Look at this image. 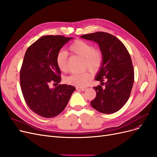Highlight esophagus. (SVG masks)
<instances>
[{
  "mask_svg": "<svg viewBox=\"0 0 157 157\" xmlns=\"http://www.w3.org/2000/svg\"><path fill=\"white\" fill-rule=\"evenodd\" d=\"M76 89L79 91H85L86 90V88H81V87H76Z\"/></svg>",
  "mask_w": 157,
  "mask_h": 157,
  "instance_id": "esophagus-1",
  "label": "esophagus"
}]
</instances>
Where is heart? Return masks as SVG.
I'll return each instance as SVG.
<instances>
[{"mask_svg":"<svg viewBox=\"0 0 157 157\" xmlns=\"http://www.w3.org/2000/svg\"><path fill=\"white\" fill-rule=\"evenodd\" d=\"M69 51L83 58V68H88L91 72H97L100 68L104 60V55L100 49H94L93 45L82 40H78L73 42L68 48ZM57 67L61 72H67L68 69V53L64 51H60L55 57ZM91 78L89 72L82 74H73L66 77L64 82L69 85L83 87L87 85Z\"/></svg>","mask_w":157,"mask_h":157,"instance_id":"heart-1","label":"heart"}]
</instances>
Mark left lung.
Masks as SVG:
<instances>
[{"instance_id":"obj_1","label":"left lung","mask_w":157,"mask_h":157,"mask_svg":"<svg viewBox=\"0 0 157 157\" xmlns=\"http://www.w3.org/2000/svg\"><path fill=\"white\" fill-rule=\"evenodd\" d=\"M81 38L97 43L104 55L95 77L101 85L93 87L97 95L90 104L102 113L117 112L127 102L134 83V68L128 50L118 38L107 33L87 34Z\"/></svg>"}]
</instances>
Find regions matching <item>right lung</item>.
Returning <instances> with one entry per match:
<instances>
[{"label": "right lung", "instance_id": "1", "mask_svg": "<svg viewBox=\"0 0 157 157\" xmlns=\"http://www.w3.org/2000/svg\"><path fill=\"white\" fill-rule=\"evenodd\" d=\"M72 38L60 35L44 36L25 52L20 70L21 91L29 108L42 117L52 118L61 113L75 90L74 86L66 84L49 87L50 83L60 82L61 72L55 57Z\"/></svg>", "mask_w": 157, "mask_h": 157}]
</instances>
